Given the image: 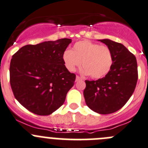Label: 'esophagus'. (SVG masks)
Wrapping results in <instances>:
<instances>
[{"label":"esophagus","mask_w":148,"mask_h":148,"mask_svg":"<svg viewBox=\"0 0 148 148\" xmlns=\"http://www.w3.org/2000/svg\"><path fill=\"white\" fill-rule=\"evenodd\" d=\"M79 80H82V79L80 77L77 76V77H76V82H78V81H79Z\"/></svg>","instance_id":"esophagus-1"}]
</instances>
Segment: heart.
<instances>
[{"mask_svg":"<svg viewBox=\"0 0 148 148\" xmlns=\"http://www.w3.org/2000/svg\"><path fill=\"white\" fill-rule=\"evenodd\" d=\"M62 58L66 68L71 72L80 66L82 61V73L93 79L105 77L110 72L113 63L112 52L108 47L88 40L75 43L71 50L63 52Z\"/></svg>","mask_w":148,"mask_h":148,"instance_id":"obj_1","label":"heart"}]
</instances>
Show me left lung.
<instances>
[{"label": "left lung", "mask_w": 148, "mask_h": 148, "mask_svg": "<svg viewBox=\"0 0 148 148\" xmlns=\"http://www.w3.org/2000/svg\"><path fill=\"white\" fill-rule=\"evenodd\" d=\"M99 41L110 48L112 66L103 78L85 80L83 94L91 110L107 114L122 108L133 94L138 79L137 63L134 55L121 43L108 38Z\"/></svg>", "instance_id": "8db88e82"}]
</instances>
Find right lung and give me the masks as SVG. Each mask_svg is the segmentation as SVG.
<instances>
[{"mask_svg": "<svg viewBox=\"0 0 148 148\" xmlns=\"http://www.w3.org/2000/svg\"><path fill=\"white\" fill-rule=\"evenodd\" d=\"M70 38L20 48L11 60L10 84L15 99L31 112L49 115L63 104L76 75L63 61Z\"/></svg>", "mask_w": 148, "mask_h": 148, "instance_id": "right-lung-1", "label": "right lung"}]
</instances>
